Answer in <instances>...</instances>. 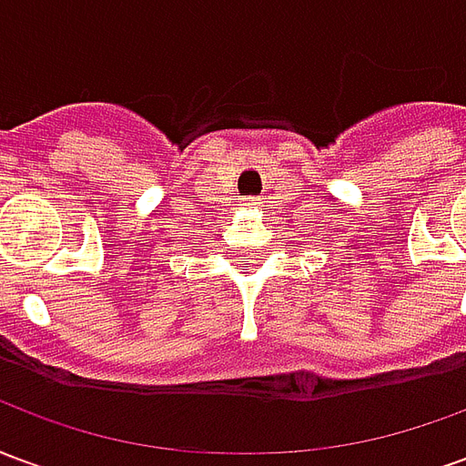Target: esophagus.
<instances>
[{
  "label": "esophagus",
  "mask_w": 466,
  "mask_h": 466,
  "mask_svg": "<svg viewBox=\"0 0 466 466\" xmlns=\"http://www.w3.org/2000/svg\"><path fill=\"white\" fill-rule=\"evenodd\" d=\"M252 204H259V199H254V197H247V202H244V207H252Z\"/></svg>",
  "instance_id": "1"
}]
</instances>
